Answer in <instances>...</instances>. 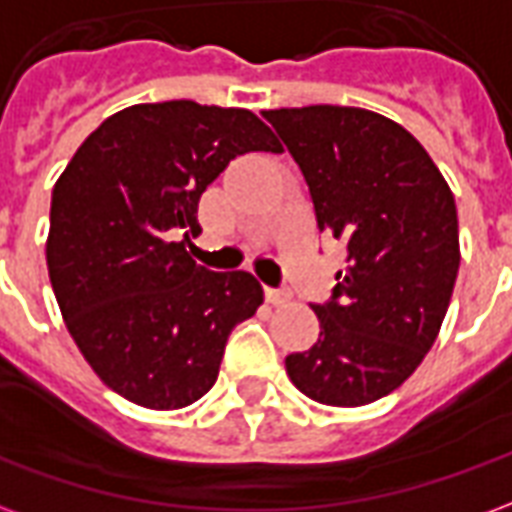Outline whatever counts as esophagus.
I'll return each instance as SVG.
<instances>
[{
  "label": "esophagus",
  "mask_w": 512,
  "mask_h": 512,
  "mask_svg": "<svg viewBox=\"0 0 512 512\" xmlns=\"http://www.w3.org/2000/svg\"><path fill=\"white\" fill-rule=\"evenodd\" d=\"M266 299L271 301V304H288L290 290L288 288H266Z\"/></svg>",
  "instance_id": "obj_1"
}]
</instances>
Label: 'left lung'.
<instances>
[{
    "label": "left lung",
    "instance_id": "obj_1",
    "mask_svg": "<svg viewBox=\"0 0 512 512\" xmlns=\"http://www.w3.org/2000/svg\"><path fill=\"white\" fill-rule=\"evenodd\" d=\"M310 186L318 230L345 244V271L312 310L318 343L285 359L323 406L395 392L436 340L458 277L455 200L406 128L356 106L263 112Z\"/></svg>",
    "mask_w": 512,
    "mask_h": 512
}]
</instances>
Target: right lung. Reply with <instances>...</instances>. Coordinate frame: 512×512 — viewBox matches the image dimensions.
<instances>
[{"mask_svg": "<svg viewBox=\"0 0 512 512\" xmlns=\"http://www.w3.org/2000/svg\"><path fill=\"white\" fill-rule=\"evenodd\" d=\"M252 150L282 147L249 109L136 104L84 139L51 191L46 263L65 326L136 406L200 400L230 332L263 304L249 271H211L186 252L202 191Z\"/></svg>", "mask_w": 512, "mask_h": 512, "instance_id": "add662e5", "label": "right lung"}]
</instances>
